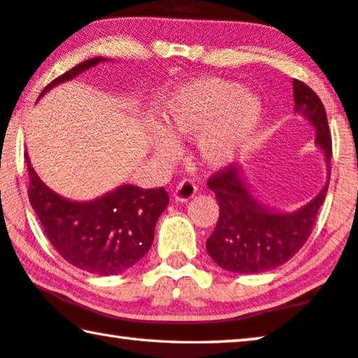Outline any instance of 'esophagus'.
<instances>
[{
  "label": "esophagus",
  "mask_w": 358,
  "mask_h": 358,
  "mask_svg": "<svg viewBox=\"0 0 358 358\" xmlns=\"http://www.w3.org/2000/svg\"><path fill=\"white\" fill-rule=\"evenodd\" d=\"M196 191H197V186L194 181L183 180L181 183H178L177 187H175L173 197L177 199L178 202H186V201H189L194 194H196Z\"/></svg>",
  "instance_id": "esophagus-1"
}]
</instances>
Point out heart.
<instances>
[{
    "instance_id": "b5f03b06",
    "label": "heart",
    "mask_w": 358,
    "mask_h": 358,
    "mask_svg": "<svg viewBox=\"0 0 358 358\" xmlns=\"http://www.w3.org/2000/svg\"><path fill=\"white\" fill-rule=\"evenodd\" d=\"M262 104L241 85L221 78H199L175 90L162 107V121L173 137H197V156L220 169L243 153L259 128ZM153 148L162 157L177 155V145L155 131Z\"/></svg>"
}]
</instances>
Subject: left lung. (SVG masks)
<instances>
[{
  "mask_svg": "<svg viewBox=\"0 0 358 358\" xmlns=\"http://www.w3.org/2000/svg\"><path fill=\"white\" fill-rule=\"evenodd\" d=\"M292 85L295 113L316 129V145L325 156V186L301 208L281 213L252 196L238 166L230 164L210 177L208 187L220 203V220L207 240V251L221 268L234 273H262L294 257L311 235L329 189L331 136L324 104L306 83L294 78Z\"/></svg>",
  "mask_w": 358,
  "mask_h": 358,
  "instance_id": "8db88e82",
  "label": "left lung"
}]
</instances>
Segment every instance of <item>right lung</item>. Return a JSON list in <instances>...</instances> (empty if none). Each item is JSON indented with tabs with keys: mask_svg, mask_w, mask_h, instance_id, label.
Returning a JSON list of instances; mask_svg holds the SVG:
<instances>
[{
	"mask_svg": "<svg viewBox=\"0 0 358 358\" xmlns=\"http://www.w3.org/2000/svg\"><path fill=\"white\" fill-rule=\"evenodd\" d=\"M101 62L106 58L85 59L48 83L41 96ZM25 161L29 203L48 241L69 264L88 273L108 276L131 268L148 252L157 217L169 205L164 187L142 189L123 185L94 201L74 202L44 185L34 172L28 153Z\"/></svg>",
	"mask_w": 358,
	"mask_h": 358,
	"instance_id": "right-lung-1",
	"label": "right lung"
}]
</instances>
